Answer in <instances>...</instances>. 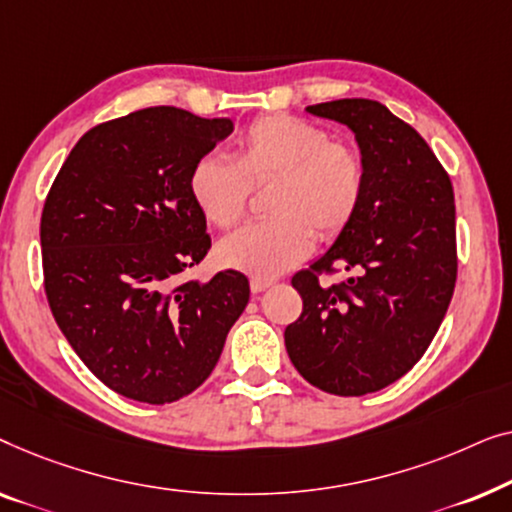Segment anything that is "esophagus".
Wrapping results in <instances>:
<instances>
[{"label": "esophagus", "mask_w": 512, "mask_h": 512, "mask_svg": "<svg viewBox=\"0 0 512 512\" xmlns=\"http://www.w3.org/2000/svg\"><path fill=\"white\" fill-rule=\"evenodd\" d=\"M271 285H273V280H264V278L250 280V290H253V294H262L264 290H269Z\"/></svg>", "instance_id": "obj_1"}]
</instances>
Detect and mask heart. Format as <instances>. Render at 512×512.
Wrapping results in <instances>:
<instances>
[{"instance_id":"heart-1","label":"heart","mask_w":512,"mask_h":512,"mask_svg":"<svg viewBox=\"0 0 512 512\" xmlns=\"http://www.w3.org/2000/svg\"><path fill=\"white\" fill-rule=\"evenodd\" d=\"M276 181L269 211L220 241L229 269L276 278L311 255L320 239L341 234L364 194V164L325 129L294 115H262L236 139L234 162L204 155L190 171V197L211 225L227 229L246 213L250 185Z\"/></svg>"}]
</instances>
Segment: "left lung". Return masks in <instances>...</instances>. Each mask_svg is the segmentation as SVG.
Returning <instances> with one entry per match:
<instances>
[{"instance_id":"1","label":"left lung","mask_w":512,"mask_h":512,"mask_svg":"<svg viewBox=\"0 0 512 512\" xmlns=\"http://www.w3.org/2000/svg\"><path fill=\"white\" fill-rule=\"evenodd\" d=\"M355 134L364 194L350 225L292 285L304 299L285 329L294 369L322 392L362 397L392 385L429 348L457 280L450 176L408 122L373 99L306 106ZM351 278L322 288L320 270Z\"/></svg>"}]
</instances>
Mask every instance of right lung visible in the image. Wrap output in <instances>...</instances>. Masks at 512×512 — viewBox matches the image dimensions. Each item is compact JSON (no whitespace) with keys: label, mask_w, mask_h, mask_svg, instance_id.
<instances>
[{"label":"right lung","mask_w":512,"mask_h":512,"mask_svg":"<svg viewBox=\"0 0 512 512\" xmlns=\"http://www.w3.org/2000/svg\"><path fill=\"white\" fill-rule=\"evenodd\" d=\"M232 132L229 118L150 106L85 132L50 187L41 215L50 311L122 397L160 406L197 390L248 306L239 271L178 280L211 248L190 171Z\"/></svg>","instance_id":"obj_1"}]
</instances>
